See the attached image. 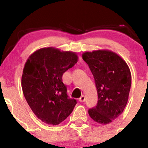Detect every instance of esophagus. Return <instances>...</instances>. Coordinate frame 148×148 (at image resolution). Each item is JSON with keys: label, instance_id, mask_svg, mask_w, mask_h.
Here are the masks:
<instances>
[{"label": "esophagus", "instance_id": "1", "mask_svg": "<svg viewBox=\"0 0 148 148\" xmlns=\"http://www.w3.org/2000/svg\"><path fill=\"white\" fill-rule=\"evenodd\" d=\"M79 101L80 102H84V101H86V98H85V96L84 95H82L81 97L79 98Z\"/></svg>", "mask_w": 148, "mask_h": 148}]
</instances>
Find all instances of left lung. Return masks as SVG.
<instances>
[{
  "label": "left lung",
  "mask_w": 148,
  "mask_h": 148,
  "mask_svg": "<svg viewBox=\"0 0 148 148\" xmlns=\"http://www.w3.org/2000/svg\"><path fill=\"white\" fill-rule=\"evenodd\" d=\"M82 57L94 76L98 95L97 106L88 113L96 123L106 125L118 118L126 106L132 84L130 69L111 51L85 52Z\"/></svg>",
  "instance_id": "1"
}]
</instances>
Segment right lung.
I'll use <instances>...</instances> for the list:
<instances>
[{"label":"right lung","instance_id":"obj_1","mask_svg":"<svg viewBox=\"0 0 148 148\" xmlns=\"http://www.w3.org/2000/svg\"><path fill=\"white\" fill-rule=\"evenodd\" d=\"M77 61L76 53L48 47L34 52L25 62L21 78L23 95L43 123L58 125L72 113L77 101L67 95L62 75Z\"/></svg>","mask_w":148,"mask_h":148}]
</instances>
